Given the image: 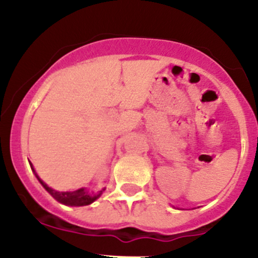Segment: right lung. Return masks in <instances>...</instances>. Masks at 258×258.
Segmentation results:
<instances>
[{
	"label": "right lung",
	"instance_id": "right-lung-1",
	"mask_svg": "<svg viewBox=\"0 0 258 258\" xmlns=\"http://www.w3.org/2000/svg\"><path fill=\"white\" fill-rule=\"evenodd\" d=\"M30 165H31V168H32V171L35 172V168H33L32 163L30 162ZM35 175H36V177H37L38 181H40V183L45 187L46 191H47L54 200H57V201L61 202V204L66 205V206H87V205L92 204L93 201H96V200H97L98 197L102 195V192L105 191V189H102V191L98 192L97 195H90L88 194V191H86L85 188H80V189H76V191H72V192H58V191H54V189H52L51 187H48L47 184L42 181V179L38 177L37 173L36 172H35Z\"/></svg>",
	"mask_w": 258,
	"mask_h": 258
}]
</instances>
